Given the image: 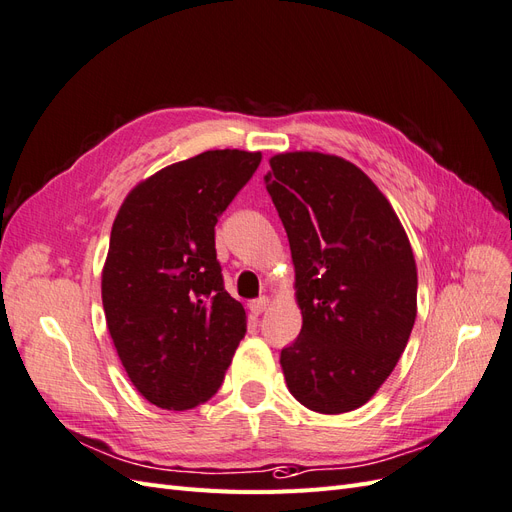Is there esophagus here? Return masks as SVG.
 <instances>
[{
    "label": "esophagus",
    "mask_w": 512,
    "mask_h": 512,
    "mask_svg": "<svg viewBox=\"0 0 512 512\" xmlns=\"http://www.w3.org/2000/svg\"><path fill=\"white\" fill-rule=\"evenodd\" d=\"M268 304H270V300H268V298H259V300H253V302L249 304V310L253 312V315H255V317H259V315H261V312L268 308Z\"/></svg>",
    "instance_id": "1"
}]
</instances>
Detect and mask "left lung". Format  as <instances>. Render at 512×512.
Listing matches in <instances>:
<instances>
[{
	"mask_svg": "<svg viewBox=\"0 0 512 512\" xmlns=\"http://www.w3.org/2000/svg\"><path fill=\"white\" fill-rule=\"evenodd\" d=\"M302 332L280 351L291 395L323 415L364 406L398 364L417 317V266L387 197L351 161L312 151L270 159Z\"/></svg>",
	"mask_w": 512,
	"mask_h": 512,
	"instance_id": "1",
	"label": "left lung"
}]
</instances>
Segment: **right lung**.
<instances>
[{
  "label": "right lung",
  "instance_id": "right-lung-1",
  "mask_svg": "<svg viewBox=\"0 0 512 512\" xmlns=\"http://www.w3.org/2000/svg\"><path fill=\"white\" fill-rule=\"evenodd\" d=\"M261 153L206 151L131 189L112 225L102 302L129 381L168 410L219 391L246 334L223 287L214 225L249 183Z\"/></svg>",
  "mask_w": 512,
  "mask_h": 512
}]
</instances>
